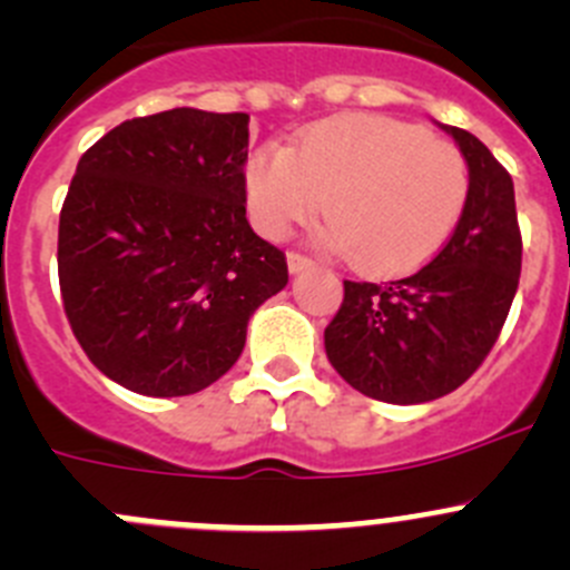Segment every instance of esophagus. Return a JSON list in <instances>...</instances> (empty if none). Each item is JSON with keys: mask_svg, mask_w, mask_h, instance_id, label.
Here are the masks:
<instances>
[{"mask_svg": "<svg viewBox=\"0 0 570 570\" xmlns=\"http://www.w3.org/2000/svg\"><path fill=\"white\" fill-rule=\"evenodd\" d=\"M286 264H289V273H303V269H312L314 262L308 256H303V253H286Z\"/></svg>", "mask_w": 570, "mask_h": 570, "instance_id": "1", "label": "esophagus"}]
</instances>
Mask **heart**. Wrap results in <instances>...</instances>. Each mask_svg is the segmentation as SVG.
I'll use <instances>...</instances> for the list:
<instances>
[{
    "label": "heart",
    "instance_id": "obj_1",
    "mask_svg": "<svg viewBox=\"0 0 570 570\" xmlns=\"http://www.w3.org/2000/svg\"><path fill=\"white\" fill-rule=\"evenodd\" d=\"M250 220L281 239L325 212L327 239L370 275L430 262L455 232L469 198V165L452 142L386 115H338L301 140L264 148L245 168Z\"/></svg>",
    "mask_w": 570,
    "mask_h": 570
}]
</instances>
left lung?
Wrapping results in <instances>:
<instances>
[{
    "instance_id": "1",
    "label": "left lung",
    "mask_w": 570,
    "mask_h": 570,
    "mask_svg": "<svg viewBox=\"0 0 570 570\" xmlns=\"http://www.w3.org/2000/svg\"><path fill=\"white\" fill-rule=\"evenodd\" d=\"M469 165V198L439 256L383 284L344 281L325 353L355 392L394 405L469 381L499 338L521 275L513 178L471 131L439 124Z\"/></svg>"
}]
</instances>
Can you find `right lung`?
I'll return each instance as SVG.
<instances>
[{
  "mask_svg": "<svg viewBox=\"0 0 570 570\" xmlns=\"http://www.w3.org/2000/svg\"><path fill=\"white\" fill-rule=\"evenodd\" d=\"M248 115L131 118L82 154L57 234L62 308L88 358L146 396L212 386L289 281L245 217Z\"/></svg>",
  "mask_w": 570,
  "mask_h": 570,
  "instance_id": "obj_1",
  "label": "right lung"
}]
</instances>
